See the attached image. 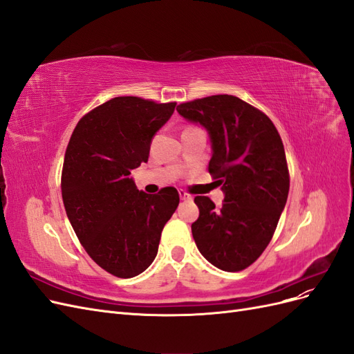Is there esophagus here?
Listing matches in <instances>:
<instances>
[{
  "label": "esophagus",
  "instance_id": "34e87169",
  "mask_svg": "<svg viewBox=\"0 0 354 354\" xmlns=\"http://www.w3.org/2000/svg\"><path fill=\"white\" fill-rule=\"evenodd\" d=\"M178 195H180V198L183 199V201H192V199H194V196L189 195V194H186L185 190H178Z\"/></svg>",
  "mask_w": 354,
  "mask_h": 354
}]
</instances>
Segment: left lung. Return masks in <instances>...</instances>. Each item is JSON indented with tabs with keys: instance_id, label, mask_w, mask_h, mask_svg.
I'll return each mask as SVG.
<instances>
[{
	"instance_id": "8db88e82",
	"label": "left lung",
	"mask_w": 354,
	"mask_h": 354,
	"mask_svg": "<svg viewBox=\"0 0 354 354\" xmlns=\"http://www.w3.org/2000/svg\"><path fill=\"white\" fill-rule=\"evenodd\" d=\"M177 112L207 130L212 151L208 171L224 194L221 208L207 196L195 198V243L217 269L243 270L272 241L288 199L281 136L269 116L229 94L181 103Z\"/></svg>"
}]
</instances>
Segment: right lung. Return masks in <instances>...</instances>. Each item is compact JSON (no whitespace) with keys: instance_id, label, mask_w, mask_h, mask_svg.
Wrapping results in <instances>:
<instances>
[{"instance_id":"1","label":"right lung","mask_w":354,"mask_h":354,"mask_svg":"<svg viewBox=\"0 0 354 354\" xmlns=\"http://www.w3.org/2000/svg\"><path fill=\"white\" fill-rule=\"evenodd\" d=\"M176 103L113 97L81 118L62 171V198L85 251L102 269L134 277L152 264L160 233L178 207V192L138 190L131 169L147 162L155 134Z\"/></svg>"}]
</instances>
